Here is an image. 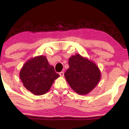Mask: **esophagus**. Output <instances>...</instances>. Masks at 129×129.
I'll list each match as a JSON object with an SVG mask.
<instances>
[{
	"label": "esophagus",
	"instance_id": "34e87169",
	"mask_svg": "<svg viewBox=\"0 0 129 129\" xmlns=\"http://www.w3.org/2000/svg\"><path fill=\"white\" fill-rule=\"evenodd\" d=\"M59 75H60V76H61V77H63V76H64V73H63V72H60Z\"/></svg>",
	"mask_w": 129,
	"mask_h": 129
}]
</instances>
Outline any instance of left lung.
Listing matches in <instances>:
<instances>
[{"instance_id":"obj_1","label":"left lung","mask_w":129,"mask_h":129,"mask_svg":"<svg viewBox=\"0 0 129 129\" xmlns=\"http://www.w3.org/2000/svg\"><path fill=\"white\" fill-rule=\"evenodd\" d=\"M69 68L64 73L66 81L76 93L88 94L96 87L101 78L98 66L87 57L79 54L69 59Z\"/></svg>"}]
</instances>
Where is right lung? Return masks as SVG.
Returning a JSON list of instances; mask_svg holds the SVG:
<instances>
[{"instance_id": "obj_1", "label": "right lung", "mask_w": 129, "mask_h": 129, "mask_svg": "<svg viewBox=\"0 0 129 129\" xmlns=\"http://www.w3.org/2000/svg\"><path fill=\"white\" fill-rule=\"evenodd\" d=\"M19 77L26 90L35 95H42L49 91L59 75L48 63L45 56L29 59L19 72Z\"/></svg>"}]
</instances>
